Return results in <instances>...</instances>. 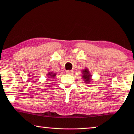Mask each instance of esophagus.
I'll use <instances>...</instances> for the list:
<instances>
[{"label":"esophagus","instance_id":"1","mask_svg":"<svg viewBox=\"0 0 134 134\" xmlns=\"http://www.w3.org/2000/svg\"><path fill=\"white\" fill-rule=\"evenodd\" d=\"M66 73L69 74H71L73 73V71L72 70H67V71H66Z\"/></svg>","mask_w":134,"mask_h":134}]
</instances>
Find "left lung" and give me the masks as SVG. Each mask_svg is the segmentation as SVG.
I'll return each instance as SVG.
<instances>
[{
    "mask_svg": "<svg viewBox=\"0 0 134 134\" xmlns=\"http://www.w3.org/2000/svg\"><path fill=\"white\" fill-rule=\"evenodd\" d=\"M82 78L83 79V80L85 81V83L89 84V82H90L91 81V76L92 75L90 74V72L89 71V70L87 69H84L82 71Z\"/></svg>",
    "mask_w": 134,
    "mask_h": 134,
    "instance_id": "8db88e82",
    "label": "left lung"
}]
</instances>
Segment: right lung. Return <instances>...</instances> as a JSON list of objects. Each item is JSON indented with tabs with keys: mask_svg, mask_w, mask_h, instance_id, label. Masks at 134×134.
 <instances>
[{
	"mask_svg": "<svg viewBox=\"0 0 134 134\" xmlns=\"http://www.w3.org/2000/svg\"><path fill=\"white\" fill-rule=\"evenodd\" d=\"M47 76H48V78H54V77H55V76H56V73L50 71L48 72V74H47Z\"/></svg>",
	"mask_w": 134,
	"mask_h": 134,
	"instance_id": "obj_1",
	"label": "right lung"
}]
</instances>
